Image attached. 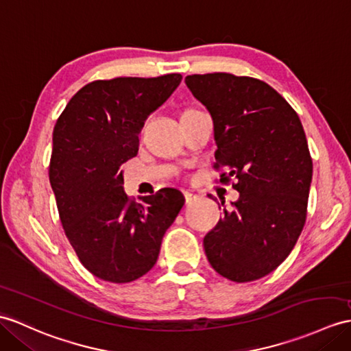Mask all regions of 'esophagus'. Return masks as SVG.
<instances>
[{"instance_id":"34e87169","label":"esophagus","mask_w":351,"mask_h":351,"mask_svg":"<svg viewBox=\"0 0 351 351\" xmlns=\"http://www.w3.org/2000/svg\"><path fill=\"white\" fill-rule=\"evenodd\" d=\"M184 197H185V203H193L194 200H197L199 195L194 194L193 191H184Z\"/></svg>"}]
</instances>
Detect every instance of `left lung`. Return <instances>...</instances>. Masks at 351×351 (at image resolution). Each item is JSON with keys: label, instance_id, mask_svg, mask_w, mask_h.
Wrapping results in <instances>:
<instances>
[{"label": "left lung", "instance_id": "obj_1", "mask_svg": "<svg viewBox=\"0 0 351 351\" xmlns=\"http://www.w3.org/2000/svg\"><path fill=\"white\" fill-rule=\"evenodd\" d=\"M214 121L219 182L239 191L205 239L210 266L234 282L275 271L305 226L313 179L304 127L272 86L248 76L208 73L185 77ZM224 206V202H221Z\"/></svg>", "mask_w": 351, "mask_h": 351}]
</instances>
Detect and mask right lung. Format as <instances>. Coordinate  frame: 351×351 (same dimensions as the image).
<instances>
[{"label":"right lung","mask_w":351,"mask_h":351,"mask_svg":"<svg viewBox=\"0 0 351 351\" xmlns=\"http://www.w3.org/2000/svg\"><path fill=\"white\" fill-rule=\"evenodd\" d=\"M182 76L115 77L80 88L53 127L49 181L73 250L89 272L132 282L156 265L162 236L185 199L161 189L136 203L121 166L138 151V133Z\"/></svg>","instance_id":"obj_1"}]
</instances>
